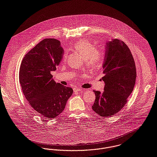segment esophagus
Segmentation results:
<instances>
[{
  "label": "esophagus",
  "mask_w": 157,
  "mask_h": 157,
  "mask_svg": "<svg viewBox=\"0 0 157 157\" xmlns=\"http://www.w3.org/2000/svg\"><path fill=\"white\" fill-rule=\"evenodd\" d=\"M74 91H82V90L80 88H79L76 87V88H74Z\"/></svg>",
  "instance_id": "1"
}]
</instances>
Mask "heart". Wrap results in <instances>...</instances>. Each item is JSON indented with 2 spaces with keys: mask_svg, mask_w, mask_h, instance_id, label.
<instances>
[{
  "mask_svg": "<svg viewBox=\"0 0 157 157\" xmlns=\"http://www.w3.org/2000/svg\"><path fill=\"white\" fill-rule=\"evenodd\" d=\"M74 49L85 59L87 66L92 69L100 68L104 63L105 53L102 49H96L95 44L87 40L82 39L76 42ZM66 58V55L64 56Z\"/></svg>",
  "mask_w": 157,
  "mask_h": 157,
  "instance_id": "1",
  "label": "heart"
}]
</instances>
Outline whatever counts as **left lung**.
Instances as JSON below:
<instances>
[{"label": "left lung", "instance_id": "1", "mask_svg": "<svg viewBox=\"0 0 157 157\" xmlns=\"http://www.w3.org/2000/svg\"><path fill=\"white\" fill-rule=\"evenodd\" d=\"M103 63L104 91L94 90L93 110L101 116L109 117L119 112L132 93L136 78V66L128 47L117 39L105 44Z\"/></svg>", "mask_w": 157, "mask_h": 157}]
</instances>
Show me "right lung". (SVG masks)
Here are the masks:
<instances>
[{"label": "right lung", "instance_id": "right-lung-1", "mask_svg": "<svg viewBox=\"0 0 157 157\" xmlns=\"http://www.w3.org/2000/svg\"><path fill=\"white\" fill-rule=\"evenodd\" d=\"M64 50L60 41L44 39L24 57L19 71L22 92L32 108L50 119L61 114L73 90L56 83L52 71L61 62Z\"/></svg>", "mask_w": 157, "mask_h": 157}]
</instances>
